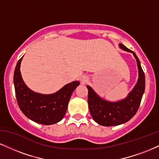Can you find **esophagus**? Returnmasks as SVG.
Here are the masks:
<instances>
[{
    "instance_id": "obj_1",
    "label": "esophagus",
    "mask_w": 159,
    "mask_h": 159,
    "mask_svg": "<svg viewBox=\"0 0 159 159\" xmlns=\"http://www.w3.org/2000/svg\"><path fill=\"white\" fill-rule=\"evenodd\" d=\"M80 81H81L82 84H85L86 83H88V82H89V77L85 75L82 76L81 77H80Z\"/></svg>"
}]
</instances>
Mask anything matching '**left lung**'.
Instances as JSON below:
<instances>
[{"label": "left lung", "mask_w": 159, "mask_h": 159, "mask_svg": "<svg viewBox=\"0 0 159 159\" xmlns=\"http://www.w3.org/2000/svg\"><path fill=\"white\" fill-rule=\"evenodd\" d=\"M119 46L121 49L134 54L137 62L139 78L134 89L127 97L116 102L103 99L96 93L91 86L87 85L89 90L88 103L90 113L93 120L102 126H116L124 124L132 119L139 107L145 89V76L138 57L123 44L119 43Z\"/></svg>", "instance_id": "8db88e82"}]
</instances>
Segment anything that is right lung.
Wrapping results in <instances>:
<instances>
[{
	"instance_id": "obj_1",
	"label": "right lung",
	"mask_w": 159,
	"mask_h": 159,
	"mask_svg": "<svg viewBox=\"0 0 159 159\" xmlns=\"http://www.w3.org/2000/svg\"><path fill=\"white\" fill-rule=\"evenodd\" d=\"M23 57L17 62L14 73L15 95L20 109L25 116L39 124L51 125L59 122L66 114L70 98L80 82L66 84L51 94L33 91L27 87L21 76L20 68Z\"/></svg>"
}]
</instances>
